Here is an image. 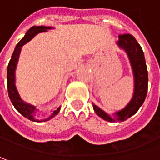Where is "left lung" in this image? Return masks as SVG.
Returning a JSON list of instances; mask_svg holds the SVG:
<instances>
[{
	"label": "left lung",
	"instance_id": "1",
	"mask_svg": "<svg viewBox=\"0 0 160 160\" xmlns=\"http://www.w3.org/2000/svg\"><path fill=\"white\" fill-rule=\"evenodd\" d=\"M117 45L127 52L133 72L134 91L132 100L123 109L115 113V117H111L98 107L92 104L96 114L108 122H123L132 116L142 107L148 91V70L141 45L130 34L119 35Z\"/></svg>",
	"mask_w": 160,
	"mask_h": 160
}]
</instances>
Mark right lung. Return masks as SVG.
Listing matches in <instances>:
<instances>
[{
	"mask_svg": "<svg viewBox=\"0 0 160 160\" xmlns=\"http://www.w3.org/2000/svg\"><path fill=\"white\" fill-rule=\"evenodd\" d=\"M52 28L51 27H45V26H34L31 28H29L25 37L21 39L18 45H16L14 52L11 55V58L10 60V62L7 67V86H8V93L9 97L11 99V103L13 104L14 108L18 110V112H19L24 117L31 120L33 122H39V120L35 118V111H36V107L32 106L30 104H28L21 99L19 94L18 92L17 88L15 85V71H16V67H17L18 60L19 57V53L21 51V47L27 44L28 42H29L37 34L41 33V32L47 31L48 29H51ZM61 108H58L49 118L45 119V120H41V121H47L49 119L52 118L54 115H56L59 113Z\"/></svg>",
	"mask_w": 160,
	"mask_h": 160,
	"instance_id": "right-lung-1",
	"label": "right lung"
}]
</instances>
